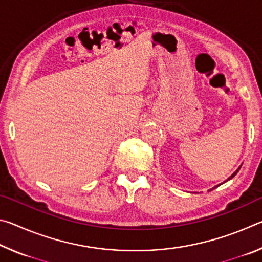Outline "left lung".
Listing matches in <instances>:
<instances>
[{
	"label": "left lung",
	"instance_id": "obj_1",
	"mask_svg": "<svg viewBox=\"0 0 262 262\" xmlns=\"http://www.w3.org/2000/svg\"><path fill=\"white\" fill-rule=\"evenodd\" d=\"M241 167H242V166H239V167L237 168V170H236V171H234V172H233V173H232L231 176H230V177H229V178H228L227 180H225V181H224V183H227V181H228V180H230V179H232V178H233V177H234V176H236V174L238 173V171H239V170H241ZM220 185H221V184H220ZM220 185H217V186H215V187H212V188H211V189H209V190H212V189H214V188H216V187H219V186H220Z\"/></svg>",
	"mask_w": 262,
	"mask_h": 262
}]
</instances>
